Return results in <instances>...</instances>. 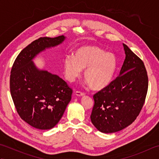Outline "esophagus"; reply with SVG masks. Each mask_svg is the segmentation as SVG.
Segmentation results:
<instances>
[{
  "mask_svg": "<svg viewBox=\"0 0 159 159\" xmlns=\"http://www.w3.org/2000/svg\"><path fill=\"white\" fill-rule=\"evenodd\" d=\"M75 93H76V95L78 96H83L85 94V93L82 92H79V91H76Z\"/></svg>",
  "mask_w": 159,
  "mask_h": 159,
  "instance_id": "esophagus-1",
  "label": "esophagus"
}]
</instances>
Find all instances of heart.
Segmentation results:
<instances>
[{
    "label": "heart",
    "instance_id": "heart-1",
    "mask_svg": "<svg viewBox=\"0 0 159 159\" xmlns=\"http://www.w3.org/2000/svg\"><path fill=\"white\" fill-rule=\"evenodd\" d=\"M117 67L114 54L96 45H85L76 48L73 56L63 60V73L66 79L74 82L84 71V77L91 88L99 90L109 85Z\"/></svg>",
    "mask_w": 159,
    "mask_h": 159
}]
</instances>
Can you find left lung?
I'll return each instance as SVG.
<instances>
[{
  "instance_id": "1",
  "label": "left lung",
  "mask_w": 159,
  "mask_h": 159,
  "mask_svg": "<svg viewBox=\"0 0 159 159\" xmlns=\"http://www.w3.org/2000/svg\"><path fill=\"white\" fill-rule=\"evenodd\" d=\"M126 58L119 76L94 94L93 126L104 133L120 131L136 120L144 104L148 77L143 61L124 43Z\"/></svg>"
}]
</instances>
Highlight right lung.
Wrapping results in <instances>:
<instances>
[{"label": "right lung", "mask_w": 159, "mask_h": 159, "mask_svg": "<svg viewBox=\"0 0 159 159\" xmlns=\"http://www.w3.org/2000/svg\"><path fill=\"white\" fill-rule=\"evenodd\" d=\"M64 39L60 35L35 40L20 52L11 67L10 92L17 112L38 129H50L59 122L71 100L72 89L59 76L38 70L32 59Z\"/></svg>", "instance_id": "add662e5"}]
</instances>
